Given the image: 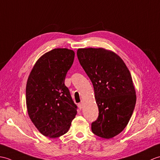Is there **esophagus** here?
Masks as SVG:
<instances>
[{"mask_svg":"<svg viewBox=\"0 0 160 160\" xmlns=\"http://www.w3.org/2000/svg\"><path fill=\"white\" fill-rule=\"evenodd\" d=\"M78 107H79V108L80 109H82V108H83V102H80V103L78 104Z\"/></svg>","mask_w":160,"mask_h":160,"instance_id":"1","label":"esophagus"}]
</instances>
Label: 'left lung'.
Masks as SVG:
<instances>
[{"instance_id": "8db88e82", "label": "left lung", "mask_w": 160, "mask_h": 160, "mask_svg": "<svg viewBox=\"0 0 160 160\" xmlns=\"http://www.w3.org/2000/svg\"><path fill=\"white\" fill-rule=\"evenodd\" d=\"M81 66L94 87L98 117L92 123L95 135L109 139L125 128L136 105L132 78L123 60L102 48H79Z\"/></svg>"}]
</instances>
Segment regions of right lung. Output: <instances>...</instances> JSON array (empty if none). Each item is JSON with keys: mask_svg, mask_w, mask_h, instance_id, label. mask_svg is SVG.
I'll return each mask as SVG.
<instances>
[{"mask_svg": "<svg viewBox=\"0 0 160 160\" xmlns=\"http://www.w3.org/2000/svg\"><path fill=\"white\" fill-rule=\"evenodd\" d=\"M74 58L72 50L53 49L38 59L28 78V114L44 136L55 138L65 134L77 115V106L64 83Z\"/></svg>", "mask_w": 160, "mask_h": 160, "instance_id": "1", "label": "right lung"}]
</instances>
